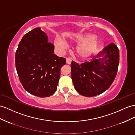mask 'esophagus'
Listing matches in <instances>:
<instances>
[{
    "instance_id": "34e87169",
    "label": "esophagus",
    "mask_w": 135,
    "mask_h": 135,
    "mask_svg": "<svg viewBox=\"0 0 135 135\" xmlns=\"http://www.w3.org/2000/svg\"><path fill=\"white\" fill-rule=\"evenodd\" d=\"M72 61V58L71 57H67L66 59V63L68 64H70Z\"/></svg>"
}]
</instances>
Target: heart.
<instances>
[{"label":"heart","instance_id":"heart-1","mask_svg":"<svg viewBox=\"0 0 135 135\" xmlns=\"http://www.w3.org/2000/svg\"><path fill=\"white\" fill-rule=\"evenodd\" d=\"M67 43H81L76 48V53L79 57L86 58L94 54L97 50L100 40L94 34L85 33L80 34L66 40ZM55 46L59 51H63L66 44L59 39H55Z\"/></svg>","mask_w":135,"mask_h":135}]
</instances>
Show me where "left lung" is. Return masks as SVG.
I'll use <instances>...</instances> for the list:
<instances>
[{
	"label": "left lung",
	"instance_id": "left-lung-1",
	"mask_svg": "<svg viewBox=\"0 0 135 135\" xmlns=\"http://www.w3.org/2000/svg\"><path fill=\"white\" fill-rule=\"evenodd\" d=\"M119 63V50L112 43L93 57L78 64L71 63V77L77 92L85 97H92L108 89L115 79Z\"/></svg>",
	"mask_w": 135,
	"mask_h": 135
}]
</instances>
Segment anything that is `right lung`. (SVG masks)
<instances>
[{"label":"right lung","mask_w":135,"mask_h":135,"mask_svg":"<svg viewBox=\"0 0 135 135\" xmlns=\"http://www.w3.org/2000/svg\"><path fill=\"white\" fill-rule=\"evenodd\" d=\"M54 52V46L39 27L25 34L20 41L15 54L16 68L20 83L30 94L46 98L56 91L60 69L66 60Z\"/></svg>","instance_id":"obj_1"}]
</instances>
